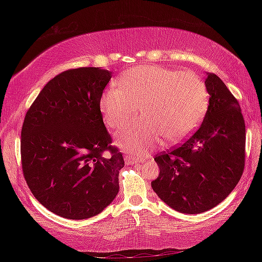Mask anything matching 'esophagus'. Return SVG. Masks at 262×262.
I'll use <instances>...</instances> for the list:
<instances>
[{
    "label": "esophagus",
    "mask_w": 262,
    "mask_h": 262,
    "mask_svg": "<svg viewBox=\"0 0 262 262\" xmlns=\"http://www.w3.org/2000/svg\"><path fill=\"white\" fill-rule=\"evenodd\" d=\"M125 159H126V162H128L129 164H136V163H141V162L144 161L143 158L134 156V155H126Z\"/></svg>",
    "instance_id": "1"
}]
</instances>
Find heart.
Returning a JSON list of instances; mask_svg holds the SVG:
<instances>
[{"mask_svg": "<svg viewBox=\"0 0 262 262\" xmlns=\"http://www.w3.org/2000/svg\"><path fill=\"white\" fill-rule=\"evenodd\" d=\"M120 88L111 86L101 96L100 113L111 129L126 126L136 117L143 119L118 134L122 148L143 154L158 143L163 135L178 142L189 136L205 115L209 94L196 73L141 64L119 79Z\"/></svg>", "mask_w": 262, "mask_h": 262, "instance_id": "heart-1", "label": "heart"}]
</instances>
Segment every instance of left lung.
I'll return each instance as SVG.
<instances>
[{
  "label": "left lung",
  "mask_w": 262,
  "mask_h": 262,
  "mask_svg": "<svg viewBox=\"0 0 262 262\" xmlns=\"http://www.w3.org/2000/svg\"><path fill=\"white\" fill-rule=\"evenodd\" d=\"M209 105L198 130L174 149L155 157V193L174 210L200 214L236 187L245 166V121L241 105L223 81L207 73Z\"/></svg>",
  "instance_id": "left-lung-1"
}]
</instances>
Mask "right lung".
<instances>
[{"mask_svg": "<svg viewBox=\"0 0 262 262\" xmlns=\"http://www.w3.org/2000/svg\"><path fill=\"white\" fill-rule=\"evenodd\" d=\"M111 76L95 67L66 70L43 86L25 115L20 157L26 184L43 207L64 219L99 214L119 192L125 161L111 145L99 108Z\"/></svg>", "mask_w": 262, "mask_h": 262, "instance_id": "add662e5", "label": "right lung"}]
</instances>
